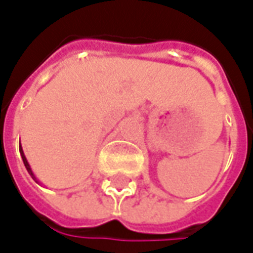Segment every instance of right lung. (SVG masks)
I'll return each instance as SVG.
<instances>
[{
  "mask_svg": "<svg viewBox=\"0 0 253 253\" xmlns=\"http://www.w3.org/2000/svg\"><path fill=\"white\" fill-rule=\"evenodd\" d=\"M19 150H20V156H22V159H23V164H25V167H26V170L29 171V174H30V175H33V172H32V170H30V167H29L28 160H26V157H25V154H23V150H22V147H20V146H19Z\"/></svg>",
  "mask_w": 253,
  "mask_h": 253,
  "instance_id": "add662e5",
  "label": "right lung"
}]
</instances>
